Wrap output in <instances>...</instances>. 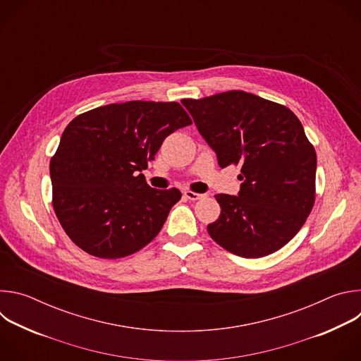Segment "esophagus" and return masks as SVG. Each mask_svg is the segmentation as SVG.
<instances>
[{
  "label": "esophagus",
  "mask_w": 361,
  "mask_h": 361,
  "mask_svg": "<svg viewBox=\"0 0 361 361\" xmlns=\"http://www.w3.org/2000/svg\"><path fill=\"white\" fill-rule=\"evenodd\" d=\"M183 194H184V197L188 198L190 201H197V200H200L201 197H204L202 194H198V192H194V191H190V190H184Z\"/></svg>",
  "instance_id": "obj_1"
}]
</instances>
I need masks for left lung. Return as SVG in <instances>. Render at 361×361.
I'll use <instances>...</instances> for the list:
<instances>
[{
	"instance_id": "left-lung-1",
	"label": "left lung",
	"mask_w": 361,
	"mask_h": 361,
	"mask_svg": "<svg viewBox=\"0 0 361 361\" xmlns=\"http://www.w3.org/2000/svg\"><path fill=\"white\" fill-rule=\"evenodd\" d=\"M181 102L219 166L241 167L238 195H216L221 214L207 226L212 238L245 259L280 250L300 231L316 200L317 156L300 120L245 91Z\"/></svg>"
}]
</instances>
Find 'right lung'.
Instances as JSON below:
<instances>
[{"mask_svg":"<svg viewBox=\"0 0 361 361\" xmlns=\"http://www.w3.org/2000/svg\"><path fill=\"white\" fill-rule=\"evenodd\" d=\"M192 124L178 102L127 101L77 116L49 163L53 207L67 235L99 259L145 247L181 198L151 188L142 170L164 138Z\"/></svg>","mask_w":361,"mask_h":361,"instance_id":"right-lung-1","label":"right lung"}]
</instances>
